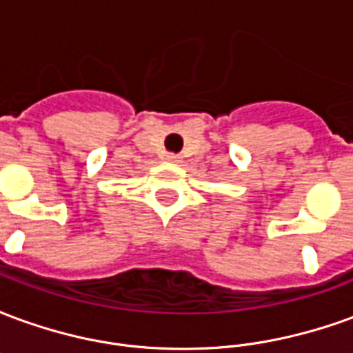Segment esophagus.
Returning <instances> with one entry per match:
<instances>
[{"instance_id":"esophagus-1","label":"esophagus","mask_w":353,"mask_h":353,"mask_svg":"<svg viewBox=\"0 0 353 353\" xmlns=\"http://www.w3.org/2000/svg\"><path fill=\"white\" fill-rule=\"evenodd\" d=\"M179 159H181V157H179V154H176V153L166 154V161H168V162H177Z\"/></svg>"}]
</instances>
